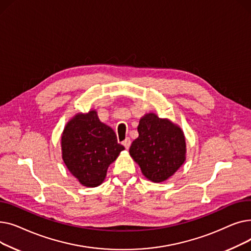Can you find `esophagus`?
<instances>
[{"instance_id":"1","label":"esophagus","mask_w":251,"mask_h":251,"mask_svg":"<svg viewBox=\"0 0 251 251\" xmlns=\"http://www.w3.org/2000/svg\"><path fill=\"white\" fill-rule=\"evenodd\" d=\"M122 143H123V146H124V147H125L127 150H128V149L130 148L131 140H130V138H129V137H127V138H126V139H125V140H124Z\"/></svg>"}]
</instances>
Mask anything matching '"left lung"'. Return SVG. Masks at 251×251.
<instances>
[{
  "label": "left lung",
  "mask_w": 251,
  "mask_h": 251,
  "mask_svg": "<svg viewBox=\"0 0 251 251\" xmlns=\"http://www.w3.org/2000/svg\"><path fill=\"white\" fill-rule=\"evenodd\" d=\"M138 137L129 150L144 177L160 183L173 176L186 160L182 129L153 113L144 115L137 127Z\"/></svg>",
  "instance_id": "8db88e82"
}]
</instances>
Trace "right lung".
<instances>
[{
  "instance_id": "add662e5",
  "label": "right lung",
  "mask_w": 251,
  "mask_h": 251,
  "mask_svg": "<svg viewBox=\"0 0 251 251\" xmlns=\"http://www.w3.org/2000/svg\"><path fill=\"white\" fill-rule=\"evenodd\" d=\"M61 146L66 167L86 187L100 185L109 166L125 150L118 143L114 130L100 121L95 110L77 114L66 124Z\"/></svg>"
}]
</instances>
